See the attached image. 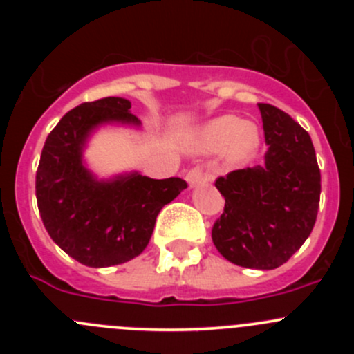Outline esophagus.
<instances>
[{
  "label": "esophagus",
  "instance_id": "34e87169",
  "mask_svg": "<svg viewBox=\"0 0 354 354\" xmlns=\"http://www.w3.org/2000/svg\"><path fill=\"white\" fill-rule=\"evenodd\" d=\"M187 181H188V185H190V188H194V187H198V185H202V183H207V176L205 174H203V171L200 169V167H194V169H190L187 173Z\"/></svg>",
  "mask_w": 354,
  "mask_h": 354
}]
</instances>
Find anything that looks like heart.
<instances>
[{
  "label": "heart",
  "instance_id": "heart-1",
  "mask_svg": "<svg viewBox=\"0 0 354 354\" xmlns=\"http://www.w3.org/2000/svg\"><path fill=\"white\" fill-rule=\"evenodd\" d=\"M260 140L262 133L255 121L224 114L200 128L195 137V149L205 154L221 151L227 166H241L257 156Z\"/></svg>",
  "mask_w": 354,
  "mask_h": 354
}]
</instances>
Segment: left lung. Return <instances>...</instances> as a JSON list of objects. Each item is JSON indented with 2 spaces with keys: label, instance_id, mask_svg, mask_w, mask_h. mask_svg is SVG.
Returning a JSON list of instances; mask_svg holds the SVG:
<instances>
[{
  "label": "left lung",
  "instance_id": "1",
  "mask_svg": "<svg viewBox=\"0 0 354 354\" xmlns=\"http://www.w3.org/2000/svg\"><path fill=\"white\" fill-rule=\"evenodd\" d=\"M267 152L263 162L217 178L226 203L212 227L221 255L246 269L286 263L315 226L320 169L310 135L284 111L259 104Z\"/></svg>",
  "mask_w": 354,
  "mask_h": 354
}]
</instances>
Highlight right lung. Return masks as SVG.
<instances>
[{"label": "right lung", "instance_id": "right-lung-1", "mask_svg": "<svg viewBox=\"0 0 354 354\" xmlns=\"http://www.w3.org/2000/svg\"><path fill=\"white\" fill-rule=\"evenodd\" d=\"M131 102L106 97L68 111L42 147L35 197L46 231L71 259L87 267L120 266L149 245L156 217L187 188L181 178L152 180L138 171L99 178L84 159L92 135L102 127L142 123Z\"/></svg>", "mask_w": 354, "mask_h": 354}]
</instances>
